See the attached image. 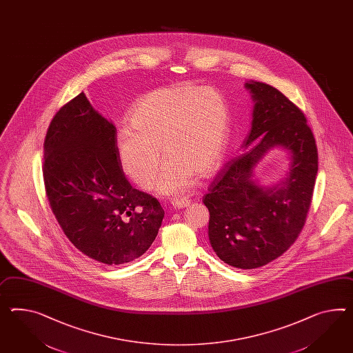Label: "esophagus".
<instances>
[{"mask_svg":"<svg viewBox=\"0 0 353 353\" xmlns=\"http://www.w3.org/2000/svg\"><path fill=\"white\" fill-rule=\"evenodd\" d=\"M190 205V199H176L172 201V208H188Z\"/></svg>","mask_w":353,"mask_h":353,"instance_id":"obj_1","label":"esophagus"}]
</instances>
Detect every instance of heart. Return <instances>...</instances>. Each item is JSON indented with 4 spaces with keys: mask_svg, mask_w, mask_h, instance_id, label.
Returning <instances> with one entry per match:
<instances>
[{
    "mask_svg": "<svg viewBox=\"0 0 353 353\" xmlns=\"http://www.w3.org/2000/svg\"><path fill=\"white\" fill-rule=\"evenodd\" d=\"M129 127L115 138L119 161L128 176L148 190L161 163L157 190L176 194L190 190L194 175L208 178L225 154L230 111L214 87L172 84L145 93L128 115Z\"/></svg>",
    "mask_w": 353,
    "mask_h": 353,
    "instance_id": "b5f03b06",
    "label": "heart"
}]
</instances>
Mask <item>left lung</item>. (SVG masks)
Instances as JSON below:
<instances>
[{
  "label": "left lung",
  "instance_id": "8db88e82",
  "mask_svg": "<svg viewBox=\"0 0 353 353\" xmlns=\"http://www.w3.org/2000/svg\"><path fill=\"white\" fill-rule=\"evenodd\" d=\"M244 87L254 102L242 145L247 152L217 172L203 203L210 212L208 239L219 259L238 269H256L285 252L305 225L317 147L305 114L281 92L262 81ZM274 146L290 151V172L281 183L262 188L252 179V169Z\"/></svg>",
  "mask_w": 353,
  "mask_h": 353
}]
</instances>
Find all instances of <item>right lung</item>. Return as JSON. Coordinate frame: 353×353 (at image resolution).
<instances>
[{
    "label": "right lung",
    "instance_id": "1",
    "mask_svg": "<svg viewBox=\"0 0 353 353\" xmlns=\"http://www.w3.org/2000/svg\"><path fill=\"white\" fill-rule=\"evenodd\" d=\"M117 128L81 92L56 112L46 134V194L65 235L106 265L133 261L163 219L157 199L134 190L120 166Z\"/></svg>",
    "mask_w": 353,
    "mask_h": 353
}]
</instances>
